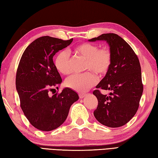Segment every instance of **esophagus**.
I'll return each mask as SVG.
<instances>
[{
  "label": "esophagus",
  "mask_w": 158,
  "mask_h": 158,
  "mask_svg": "<svg viewBox=\"0 0 158 158\" xmlns=\"http://www.w3.org/2000/svg\"><path fill=\"white\" fill-rule=\"evenodd\" d=\"M79 98H83L85 96V94H83V93H80L79 94Z\"/></svg>",
  "instance_id": "esophagus-1"
}]
</instances>
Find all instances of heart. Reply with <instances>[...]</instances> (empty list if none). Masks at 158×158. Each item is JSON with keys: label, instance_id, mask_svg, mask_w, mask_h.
Here are the masks:
<instances>
[{"label": "heart", "instance_id": "1", "mask_svg": "<svg viewBox=\"0 0 158 158\" xmlns=\"http://www.w3.org/2000/svg\"><path fill=\"white\" fill-rule=\"evenodd\" d=\"M74 52L85 60L84 70H89L102 77L106 75L112 64V56L107 48L99 49L97 44L82 43L74 48ZM56 69L62 75H69L71 72V62L69 54L66 51L59 52L55 58ZM97 82V77L93 73L87 72L81 75H74L66 79L65 84L77 92H85Z\"/></svg>", "mask_w": 158, "mask_h": 158}]
</instances>
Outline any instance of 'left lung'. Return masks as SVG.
<instances>
[{
	"label": "left lung",
	"mask_w": 158,
	"mask_h": 158,
	"mask_svg": "<svg viewBox=\"0 0 158 158\" xmlns=\"http://www.w3.org/2000/svg\"><path fill=\"white\" fill-rule=\"evenodd\" d=\"M97 40L107 42L112 60L110 70L93 92L98 99L94 116L102 125L119 127L127 123L138 109L143 92L140 61L128 43L117 34L104 33L88 41ZM99 89L112 92L104 95Z\"/></svg>",
	"instance_id": "8db88e82"
}]
</instances>
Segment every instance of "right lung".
<instances>
[{
    "label": "right lung",
    "mask_w": 158,
    "mask_h": 158,
    "mask_svg": "<svg viewBox=\"0 0 158 158\" xmlns=\"http://www.w3.org/2000/svg\"><path fill=\"white\" fill-rule=\"evenodd\" d=\"M73 40L40 37L31 43L22 55L15 85L24 116L39 130L52 131L62 125L70 106L79 99L77 92L69 88L52 97L48 94L55 87L58 89L62 81L52 57Z\"/></svg>",
    "instance_id": "add662e5"
}]
</instances>
